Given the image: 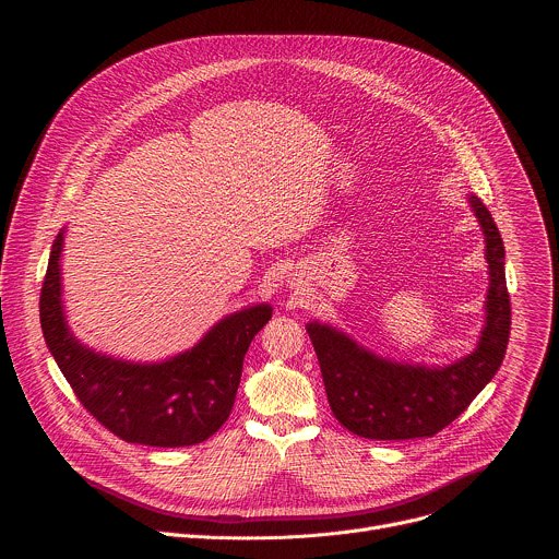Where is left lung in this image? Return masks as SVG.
Instances as JSON below:
<instances>
[{
	"mask_svg": "<svg viewBox=\"0 0 559 559\" xmlns=\"http://www.w3.org/2000/svg\"><path fill=\"white\" fill-rule=\"evenodd\" d=\"M468 205L485 234L489 263L487 318L477 347L442 367L395 362L358 345L345 332L311 321L305 325L336 420L369 440L431 438L451 425L498 373L511 334V302L500 229L475 194Z\"/></svg>",
	"mask_w": 559,
	"mask_h": 559,
	"instance_id": "1",
	"label": "left lung"
}]
</instances>
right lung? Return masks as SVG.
<instances>
[{
  "label": "right lung",
  "instance_id": "add662e5",
  "mask_svg": "<svg viewBox=\"0 0 559 559\" xmlns=\"http://www.w3.org/2000/svg\"><path fill=\"white\" fill-rule=\"evenodd\" d=\"M63 234L66 229L52 243L39 318L46 345L79 403L126 442L190 447L214 436L234 407L243 358L272 318V305H252L221 318L192 349L162 362L106 356L68 328L59 263Z\"/></svg>",
  "mask_w": 559,
  "mask_h": 559
}]
</instances>
